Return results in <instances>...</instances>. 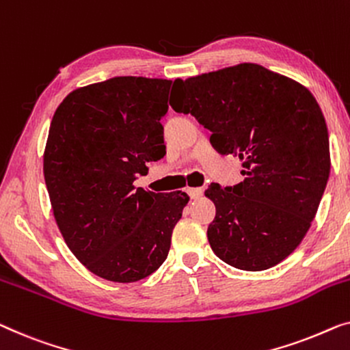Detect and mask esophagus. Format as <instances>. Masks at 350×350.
<instances>
[{
	"label": "esophagus",
	"instance_id": "esophagus-1",
	"mask_svg": "<svg viewBox=\"0 0 350 350\" xmlns=\"http://www.w3.org/2000/svg\"><path fill=\"white\" fill-rule=\"evenodd\" d=\"M202 194H204V189H202V187H189V189H187V196H189L191 199H199Z\"/></svg>",
	"mask_w": 350,
	"mask_h": 350
}]
</instances>
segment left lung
I'll use <instances>...</instances> for the list:
<instances>
[{"label":"left lung","instance_id":"obj_1","mask_svg":"<svg viewBox=\"0 0 350 350\" xmlns=\"http://www.w3.org/2000/svg\"><path fill=\"white\" fill-rule=\"evenodd\" d=\"M170 105L211 131L221 154L241 159L245 180L211 183L210 246L229 265L262 271L305 238L330 175L328 131L317 100L295 80L243 63L176 79Z\"/></svg>","mask_w":350,"mask_h":350}]
</instances>
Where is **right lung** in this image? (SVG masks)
Segmentation results:
<instances>
[{
  "mask_svg": "<svg viewBox=\"0 0 350 350\" xmlns=\"http://www.w3.org/2000/svg\"><path fill=\"white\" fill-rule=\"evenodd\" d=\"M172 80L113 77L66 96L50 124L44 178L74 256L113 282L150 276L167 259L185 192L135 187L165 154Z\"/></svg>",
  "mask_w": 350,
  "mask_h": 350,
  "instance_id": "obj_1",
  "label": "right lung"
}]
</instances>
